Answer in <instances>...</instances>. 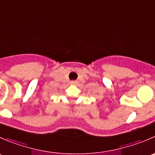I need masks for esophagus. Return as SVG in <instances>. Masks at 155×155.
Instances as JSON below:
<instances>
[{
	"instance_id": "34e87169",
	"label": "esophagus",
	"mask_w": 155,
	"mask_h": 155,
	"mask_svg": "<svg viewBox=\"0 0 155 155\" xmlns=\"http://www.w3.org/2000/svg\"><path fill=\"white\" fill-rule=\"evenodd\" d=\"M77 81H71V82H70V84H71V85H77Z\"/></svg>"
}]
</instances>
